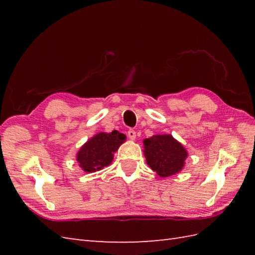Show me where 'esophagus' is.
Returning <instances> with one entry per match:
<instances>
[{
	"label": "esophagus",
	"instance_id": "1",
	"mask_svg": "<svg viewBox=\"0 0 255 255\" xmlns=\"http://www.w3.org/2000/svg\"><path fill=\"white\" fill-rule=\"evenodd\" d=\"M127 136H128L129 139L134 140V139H136V131H134L133 129H129L128 132H127Z\"/></svg>",
	"mask_w": 255,
	"mask_h": 255
}]
</instances>
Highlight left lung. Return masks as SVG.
<instances>
[{
  "label": "left lung",
  "mask_w": 255,
  "mask_h": 255,
  "mask_svg": "<svg viewBox=\"0 0 255 255\" xmlns=\"http://www.w3.org/2000/svg\"><path fill=\"white\" fill-rule=\"evenodd\" d=\"M143 145L147 164L161 177L176 174L185 164L187 151L171 134H154Z\"/></svg>",
  "instance_id": "8db88e82"
}]
</instances>
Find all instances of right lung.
<instances>
[{
  "label": "right lung",
  "instance_id": "add662e5",
  "mask_svg": "<svg viewBox=\"0 0 255 255\" xmlns=\"http://www.w3.org/2000/svg\"><path fill=\"white\" fill-rule=\"evenodd\" d=\"M125 140L126 136L117 130L111 133H96L79 150L77 154L79 166L84 172L92 173L110 165L114 159V153Z\"/></svg>",
  "mask_w": 255,
  "mask_h": 255
}]
</instances>
